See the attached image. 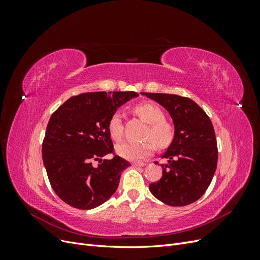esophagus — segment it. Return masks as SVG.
Masks as SVG:
<instances>
[{"instance_id":"1","label":"esophagus","mask_w":260,"mask_h":260,"mask_svg":"<svg viewBox=\"0 0 260 260\" xmlns=\"http://www.w3.org/2000/svg\"><path fill=\"white\" fill-rule=\"evenodd\" d=\"M145 162H133L132 166L133 167H144L145 166Z\"/></svg>"}]
</instances>
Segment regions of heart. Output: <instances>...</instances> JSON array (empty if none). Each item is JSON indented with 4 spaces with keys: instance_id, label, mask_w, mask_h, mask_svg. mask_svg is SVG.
<instances>
[{
    "instance_id": "b5f03b06",
    "label": "heart",
    "mask_w": 260,
    "mask_h": 260,
    "mask_svg": "<svg viewBox=\"0 0 260 260\" xmlns=\"http://www.w3.org/2000/svg\"><path fill=\"white\" fill-rule=\"evenodd\" d=\"M136 113L141 119L149 124L146 138L152 139L158 146H166L172 138V129L168 122L165 121V115L161 109L151 103L140 104L136 107ZM108 132L114 141H119L123 133L122 114L116 112L108 121ZM154 151L152 142L133 143L122 142L116 146V153L128 160H142L151 156Z\"/></svg>"
}]
</instances>
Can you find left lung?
Instances as JSON below:
<instances>
[{
	"label": "left lung",
	"instance_id": "left-lung-1",
	"mask_svg": "<svg viewBox=\"0 0 260 260\" xmlns=\"http://www.w3.org/2000/svg\"><path fill=\"white\" fill-rule=\"evenodd\" d=\"M161 105L174 122V139L161 156L168 164L162 167L158 182L149 191L169 206H186L201 199L215 175L218 160L215 130L206 113L187 98L175 94L147 93Z\"/></svg>",
	"mask_w": 260,
	"mask_h": 260
}]
</instances>
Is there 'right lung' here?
<instances>
[{"mask_svg": "<svg viewBox=\"0 0 260 260\" xmlns=\"http://www.w3.org/2000/svg\"><path fill=\"white\" fill-rule=\"evenodd\" d=\"M137 92H92L68 99L51 116L42 144V158L50 183L58 198L78 209L105 203L119 185L130 164L113 152L108 121ZM99 160L96 168L91 165Z\"/></svg>", "mask_w": 260, "mask_h": 260, "instance_id": "right-lung-1", "label": "right lung"}]
</instances>
